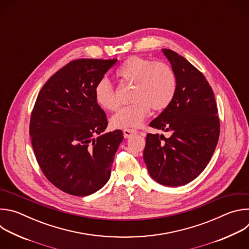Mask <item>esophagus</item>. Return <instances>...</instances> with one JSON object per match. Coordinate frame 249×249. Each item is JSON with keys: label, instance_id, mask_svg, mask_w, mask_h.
I'll list each match as a JSON object with an SVG mask.
<instances>
[{"label": "esophagus", "instance_id": "esophagus-1", "mask_svg": "<svg viewBox=\"0 0 249 249\" xmlns=\"http://www.w3.org/2000/svg\"><path fill=\"white\" fill-rule=\"evenodd\" d=\"M123 133H124V137L125 138H130L132 137L133 135H136L138 134V131L136 129H129V128H126L123 130Z\"/></svg>", "mask_w": 249, "mask_h": 249}]
</instances>
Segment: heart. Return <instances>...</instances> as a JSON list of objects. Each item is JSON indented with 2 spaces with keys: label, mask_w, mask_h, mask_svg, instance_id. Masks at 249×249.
<instances>
[{
  "label": "heart",
  "mask_w": 249,
  "mask_h": 249,
  "mask_svg": "<svg viewBox=\"0 0 249 249\" xmlns=\"http://www.w3.org/2000/svg\"><path fill=\"white\" fill-rule=\"evenodd\" d=\"M116 77L125 84L134 85L131 96L134 102L111 118V124L116 128L140 126L150 114L151 107L155 110L166 108L176 94V75L164 62L132 56L118 67ZM94 99L105 110L115 111L120 106L116 90L108 80L96 84Z\"/></svg>",
  "instance_id": "obj_1"
}]
</instances>
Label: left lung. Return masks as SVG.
Here are the masks:
<instances>
[{
    "instance_id": "obj_1",
    "label": "left lung",
    "mask_w": 249,
    "mask_h": 249,
    "mask_svg": "<svg viewBox=\"0 0 249 249\" xmlns=\"http://www.w3.org/2000/svg\"><path fill=\"white\" fill-rule=\"evenodd\" d=\"M177 78L176 94L151 123L169 138L148 134L144 160L152 178L166 186L189 183L205 169L217 147L220 119L214 92L205 76L184 57L162 49Z\"/></svg>"
}]
</instances>
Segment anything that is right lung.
Returning a JSON list of instances; mask_svg holds the SVG:
<instances>
[{
	"mask_svg": "<svg viewBox=\"0 0 249 249\" xmlns=\"http://www.w3.org/2000/svg\"><path fill=\"white\" fill-rule=\"evenodd\" d=\"M116 61H71L45 83L33 106L29 135L35 158L46 178L70 195H90L110 178L124 137L121 130L103 133L108 121L94 88Z\"/></svg>",
	"mask_w": 249,
	"mask_h": 249,
	"instance_id": "right-lung-1",
	"label": "right lung"
}]
</instances>
